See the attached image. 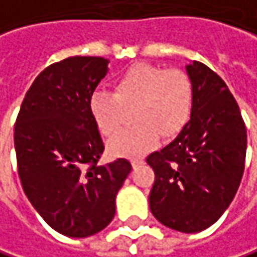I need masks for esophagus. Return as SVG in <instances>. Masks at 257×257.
Masks as SVG:
<instances>
[{
  "instance_id": "1",
  "label": "esophagus",
  "mask_w": 257,
  "mask_h": 257,
  "mask_svg": "<svg viewBox=\"0 0 257 257\" xmlns=\"http://www.w3.org/2000/svg\"><path fill=\"white\" fill-rule=\"evenodd\" d=\"M131 163H132V166L135 168V166H138V165H143L144 160H143V159H131Z\"/></svg>"
}]
</instances>
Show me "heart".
Returning a JSON list of instances; mask_svg holds the SVG:
<instances>
[{
    "label": "heart",
    "instance_id": "obj_1",
    "mask_svg": "<svg viewBox=\"0 0 257 257\" xmlns=\"http://www.w3.org/2000/svg\"><path fill=\"white\" fill-rule=\"evenodd\" d=\"M193 83L179 69H162L137 63L113 82V92L100 91L91 97L89 110L98 131L114 137L132 110L134 126L108 143L113 156H143L159 138L178 135L190 120Z\"/></svg>",
    "mask_w": 257,
    "mask_h": 257
}]
</instances>
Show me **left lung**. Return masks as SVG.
I'll use <instances>...</instances> for the list:
<instances>
[{"label": "left lung", "mask_w": 257, "mask_h": 257, "mask_svg": "<svg viewBox=\"0 0 257 257\" xmlns=\"http://www.w3.org/2000/svg\"><path fill=\"white\" fill-rule=\"evenodd\" d=\"M193 83L188 123L147 163L154 171L150 210L179 232H200L228 209L244 172L247 132L238 104L226 83L207 66L191 61Z\"/></svg>", "instance_id": "obj_1"}]
</instances>
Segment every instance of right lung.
Returning <instances> with one entry per match:
<instances>
[{"instance_id": "add662e5", "label": "right lung", "mask_w": 257, "mask_h": 257, "mask_svg": "<svg viewBox=\"0 0 257 257\" xmlns=\"http://www.w3.org/2000/svg\"><path fill=\"white\" fill-rule=\"evenodd\" d=\"M108 72L103 57H69L38 75L22 103L14 149L23 191L57 232L83 238L104 229L132 166L98 165L104 144L89 101Z\"/></svg>"}]
</instances>
